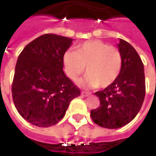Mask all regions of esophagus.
I'll return each instance as SVG.
<instances>
[{"label": "esophagus", "mask_w": 156, "mask_h": 156, "mask_svg": "<svg viewBox=\"0 0 156 156\" xmlns=\"http://www.w3.org/2000/svg\"><path fill=\"white\" fill-rule=\"evenodd\" d=\"M90 94V93H88V92H86V91H82V95H83V96H88V95Z\"/></svg>", "instance_id": "34e87169"}]
</instances>
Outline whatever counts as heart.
I'll return each mask as SVG.
<instances>
[{
	"label": "heart",
	"instance_id": "heart-1",
	"mask_svg": "<svg viewBox=\"0 0 156 156\" xmlns=\"http://www.w3.org/2000/svg\"><path fill=\"white\" fill-rule=\"evenodd\" d=\"M63 62L66 73L72 80H76L86 67L87 75L80 83L89 87H108L117 79L122 69L119 49L98 40L84 41L75 51L68 50Z\"/></svg>",
	"mask_w": 156,
	"mask_h": 156
}]
</instances>
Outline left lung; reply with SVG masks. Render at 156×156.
Returning a JSON list of instances; mask_svg holds the SVG:
<instances>
[{"label":"left lung","instance_id":"left-lung-1","mask_svg":"<svg viewBox=\"0 0 156 156\" xmlns=\"http://www.w3.org/2000/svg\"><path fill=\"white\" fill-rule=\"evenodd\" d=\"M118 47L122 57L120 74L112 84L95 93L100 106L90 114L95 124L108 129L123 127L133 120L145 95L144 64L137 51L123 39Z\"/></svg>","mask_w":156,"mask_h":156}]
</instances>
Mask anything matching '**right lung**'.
I'll return each mask as SVG.
<instances>
[{
  "label": "right lung",
  "instance_id": "1",
  "mask_svg": "<svg viewBox=\"0 0 156 156\" xmlns=\"http://www.w3.org/2000/svg\"><path fill=\"white\" fill-rule=\"evenodd\" d=\"M73 39L44 34L20 53L12 85V98L22 117L38 127L54 125L80 89L65 75L63 56Z\"/></svg>",
  "mask_w": 156,
  "mask_h": 156
}]
</instances>
